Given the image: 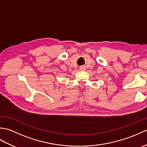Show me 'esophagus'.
<instances>
[{
	"label": "esophagus",
	"mask_w": 147,
	"mask_h": 147,
	"mask_svg": "<svg viewBox=\"0 0 147 147\" xmlns=\"http://www.w3.org/2000/svg\"><path fill=\"white\" fill-rule=\"evenodd\" d=\"M80 69H81V70H85V66H82V67L80 68Z\"/></svg>",
	"instance_id": "1"
}]
</instances>
